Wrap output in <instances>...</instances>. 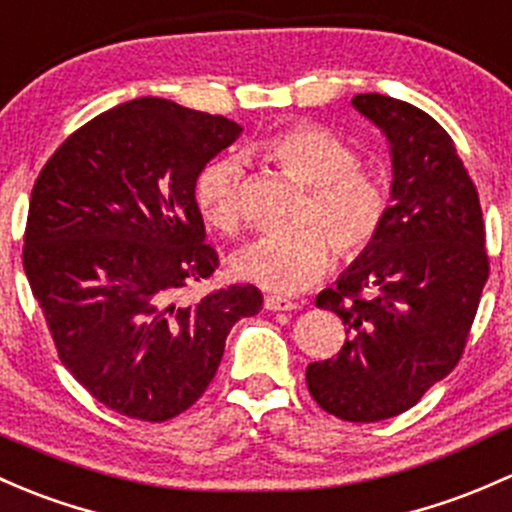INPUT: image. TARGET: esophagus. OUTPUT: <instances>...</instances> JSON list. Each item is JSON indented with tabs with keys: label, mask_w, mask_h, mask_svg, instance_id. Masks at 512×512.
<instances>
[{
	"label": "esophagus",
	"mask_w": 512,
	"mask_h": 512,
	"mask_svg": "<svg viewBox=\"0 0 512 512\" xmlns=\"http://www.w3.org/2000/svg\"><path fill=\"white\" fill-rule=\"evenodd\" d=\"M265 309L267 311H292L299 309L297 301L292 299H284V297H274V294H267L265 297Z\"/></svg>",
	"instance_id": "esophagus-1"
}]
</instances>
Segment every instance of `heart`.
Wrapping results in <instances>:
<instances>
[{"instance_id":"1","label":"heart","mask_w":512,"mask_h":512,"mask_svg":"<svg viewBox=\"0 0 512 512\" xmlns=\"http://www.w3.org/2000/svg\"><path fill=\"white\" fill-rule=\"evenodd\" d=\"M260 152L282 174L309 188L299 218L309 228L294 235H267L242 247L233 257V270L242 279L270 292L294 294L324 277L333 247L341 257L353 260L373 245L387 215V188L378 176L358 166L353 147L328 129L294 125L265 139ZM240 193L238 159L213 161L196 181L201 215L220 233L240 230Z\"/></svg>"}]
</instances>
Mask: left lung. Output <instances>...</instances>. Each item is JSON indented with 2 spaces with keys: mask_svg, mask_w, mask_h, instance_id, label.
Wrapping results in <instances>:
<instances>
[{
  "mask_svg": "<svg viewBox=\"0 0 512 512\" xmlns=\"http://www.w3.org/2000/svg\"><path fill=\"white\" fill-rule=\"evenodd\" d=\"M385 134L390 206L373 245L316 297L346 326L336 358L309 363L306 385L328 414L380 422L454 370L488 279L481 203L454 142L405 100L355 95Z\"/></svg>",
  "mask_w": 512,
  "mask_h": 512,
  "instance_id": "1",
  "label": "left lung"
}]
</instances>
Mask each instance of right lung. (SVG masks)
I'll use <instances>...</instances> for the list:
<instances>
[{"label":"right lung","mask_w":512,"mask_h":512,"mask_svg":"<svg viewBox=\"0 0 512 512\" xmlns=\"http://www.w3.org/2000/svg\"><path fill=\"white\" fill-rule=\"evenodd\" d=\"M242 134L238 122L164 98H137L90 120L56 149L31 191L24 272L61 363L95 400L166 422L206 392L235 321L260 289L208 279L196 181Z\"/></svg>","instance_id":"obj_1"}]
</instances>
